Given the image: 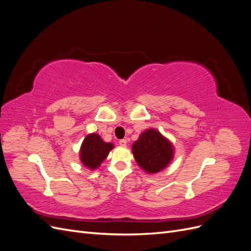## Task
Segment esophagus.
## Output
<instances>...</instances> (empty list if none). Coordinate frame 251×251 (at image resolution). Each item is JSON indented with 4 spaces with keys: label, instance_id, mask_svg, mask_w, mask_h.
Segmentation results:
<instances>
[{
    "label": "esophagus",
    "instance_id": "esophagus-1",
    "mask_svg": "<svg viewBox=\"0 0 251 251\" xmlns=\"http://www.w3.org/2000/svg\"><path fill=\"white\" fill-rule=\"evenodd\" d=\"M119 144L121 147H126V139H121L119 140Z\"/></svg>",
    "mask_w": 251,
    "mask_h": 251
}]
</instances>
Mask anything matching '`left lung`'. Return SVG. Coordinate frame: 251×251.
<instances>
[{"label": "left lung", "instance_id": "left-lung-1", "mask_svg": "<svg viewBox=\"0 0 251 251\" xmlns=\"http://www.w3.org/2000/svg\"><path fill=\"white\" fill-rule=\"evenodd\" d=\"M132 151L140 168L155 174L166 168L174 155L171 142L154 128L143 132L132 146Z\"/></svg>", "mask_w": 251, "mask_h": 251}]
</instances>
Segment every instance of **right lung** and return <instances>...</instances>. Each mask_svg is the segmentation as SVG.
Here are the masks:
<instances>
[{
    "label": "right lung",
    "instance_id": "obj_1",
    "mask_svg": "<svg viewBox=\"0 0 251 251\" xmlns=\"http://www.w3.org/2000/svg\"><path fill=\"white\" fill-rule=\"evenodd\" d=\"M113 147L112 143L104 142L100 135L89 134L81 144L80 160L87 168L94 170L107 158Z\"/></svg>",
    "mask_w": 251,
    "mask_h": 251
}]
</instances>
